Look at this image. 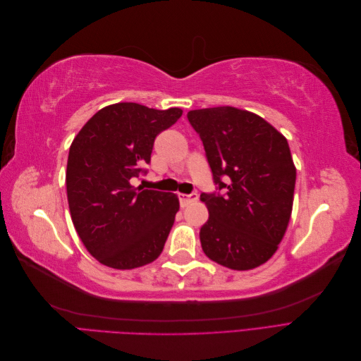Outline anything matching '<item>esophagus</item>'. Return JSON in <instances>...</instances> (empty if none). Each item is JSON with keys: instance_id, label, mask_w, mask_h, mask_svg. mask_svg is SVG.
Returning a JSON list of instances; mask_svg holds the SVG:
<instances>
[{"instance_id": "obj_1", "label": "esophagus", "mask_w": 361, "mask_h": 361, "mask_svg": "<svg viewBox=\"0 0 361 361\" xmlns=\"http://www.w3.org/2000/svg\"><path fill=\"white\" fill-rule=\"evenodd\" d=\"M178 199H179V203L182 207L187 206L190 202H194L199 199L197 192H191V194H178Z\"/></svg>"}]
</instances>
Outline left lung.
Returning <instances> with one entry per match:
<instances>
[{
  "label": "left lung",
  "instance_id": "left-lung-1",
  "mask_svg": "<svg viewBox=\"0 0 361 361\" xmlns=\"http://www.w3.org/2000/svg\"><path fill=\"white\" fill-rule=\"evenodd\" d=\"M200 135L215 192H202L209 218L200 228L204 255L236 271L276 253L288 228L295 179L288 140L267 120L233 106L187 114Z\"/></svg>",
  "mask_w": 361,
  "mask_h": 361
}]
</instances>
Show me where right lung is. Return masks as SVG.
<instances>
[{"mask_svg":"<svg viewBox=\"0 0 361 361\" xmlns=\"http://www.w3.org/2000/svg\"><path fill=\"white\" fill-rule=\"evenodd\" d=\"M180 116V108L120 102L97 111L72 141L66 171L72 221L101 264L134 269L162 253L179 200L133 182L147 173L157 135Z\"/></svg>","mask_w":361,"mask_h":361,"instance_id":"right-lung-1","label":"right lung"}]
</instances>
